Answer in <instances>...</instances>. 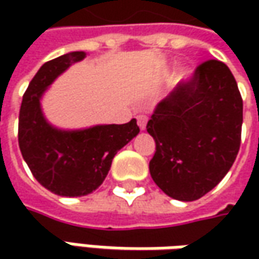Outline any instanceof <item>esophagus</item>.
I'll return each instance as SVG.
<instances>
[{
	"instance_id": "esophagus-1",
	"label": "esophagus",
	"mask_w": 259,
	"mask_h": 259,
	"mask_svg": "<svg viewBox=\"0 0 259 259\" xmlns=\"http://www.w3.org/2000/svg\"><path fill=\"white\" fill-rule=\"evenodd\" d=\"M147 121H148V119H147L145 115H138V116H137V122H138V126H140L141 131H144L145 128H147Z\"/></svg>"
}]
</instances>
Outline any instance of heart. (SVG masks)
Listing matches in <instances>:
<instances>
[{"mask_svg":"<svg viewBox=\"0 0 259 259\" xmlns=\"http://www.w3.org/2000/svg\"><path fill=\"white\" fill-rule=\"evenodd\" d=\"M190 76H192V72L189 70V69H182V72H180V75H179V79H190Z\"/></svg>","mask_w":259,"mask_h":259,"instance_id":"b5f03b06","label":"heart"}]
</instances>
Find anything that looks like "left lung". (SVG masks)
I'll use <instances>...</instances> for the list:
<instances>
[{
  "instance_id": "obj_1",
  "label": "left lung",
  "mask_w": 259,
  "mask_h": 259,
  "mask_svg": "<svg viewBox=\"0 0 259 259\" xmlns=\"http://www.w3.org/2000/svg\"><path fill=\"white\" fill-rule=\"evenodd\" d=\"M242 98L229 67L207 60L155 106L147 124L154 138V183L176 200L210 192L234 164L241 145Z\"/></svg>"
}]
</instances>
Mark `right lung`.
Masks as SVG:
<instances>
[{
	"mask_svg": "<svg viewBox=\"0 0 259 259\" xmlns=\"http://www.w3.org/2000/svg\"><path fill=\"white\" fill-rule=\"evenodd\" d=\"M85 57V52H70L41 66L23 96L18 118V145L28 168L43 187L66 197L96 190L115 154L140 133L135 119L83 130H60L46 119L41 98L47 88Z\"/></svg>",
	"mask_w": 259,
	"mask_h": 259,
	"instance_id": "right-lung-1",
	"label": "right lung"
}]
</instances>
